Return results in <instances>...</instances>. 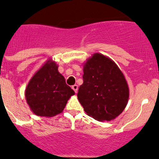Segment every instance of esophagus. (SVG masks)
<instances>
[{
  "mask_svg": "<svg viewBox=\"0 0 159 159\" xmlns=\"http://www.w3.org/2000/svg\"><path fill=\"white\" fill-rule=\"evenodd\" d=\"M71 88H72V89L74 90V91H75V93L78 92V85H77V84L72 85V87H71Z\"/></svg>",
  "mask_w": 159,
  "mask_h": 159,
  "instance_id": "1",
  "label": "esophagus"
}]
</instances>
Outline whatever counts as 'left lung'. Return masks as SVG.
I'll list each match as a JSON object with an SVG mask.
<instances>
[{
  "instance_id": "8db88e82",
  "label": "left lung",
  "mask_w": 159,
  "mask_h": 159,
  "mask_svg": "<svg viewBox=\"0 0 159 159\" xmlns=\"http://www.w3.org/2000/svg\"><path fill=\"white\" fill-rule=\"evenodd\" d=\"M78 98L88 116L98 121L118 116L128 103L129 91L124 75L110 58L95 53L83 68Z\"/></svg>"
}]
</instances>
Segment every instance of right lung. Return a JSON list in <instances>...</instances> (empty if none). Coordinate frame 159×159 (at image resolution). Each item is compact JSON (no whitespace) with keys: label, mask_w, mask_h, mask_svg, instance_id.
Listing matches in <instances>:
<instances>
[{"label":"right lung","mask_w":159,"mask_h":159,"mask_svg":"<svg viewBox=\"0 0 159 159\" xmlns=\"http://www.w3.org/2000/svg\"><path fill=\"white\" fill-rule=\"evenodd\" d=\"M54 61L48 60L32 77L25 97L34 114L52 117L61 113L75 91L66 84Z\"/></svg>","instance_id":"1"}]
</instances>
